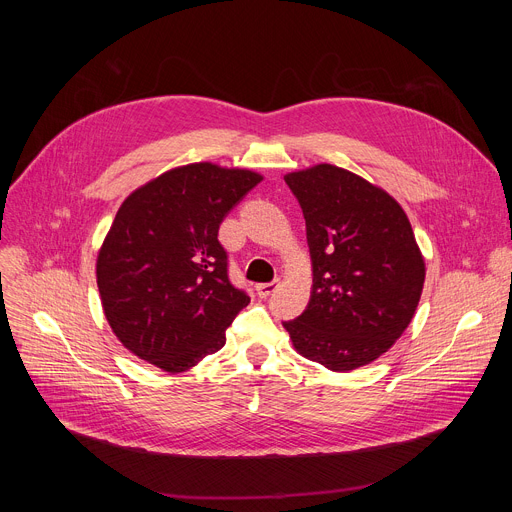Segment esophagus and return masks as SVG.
Instances as JSON below:
<instances>
[{
  "instance_id": "1",
  "label": "esophagus",
  "mask_w": 512,
  "mask_h": 512,
  "mask_svg": "<svg viewBox=\"0 0 512 512\" xmlns=\"http://www.w3.org/2000/svg\"><path fill=\"white\" fill-rule=\"evenodd\" d=\"M277 287H279V279H275L271 283H259L257 285V294H259V298H269Z\"/></svg>"
}]
</instances>
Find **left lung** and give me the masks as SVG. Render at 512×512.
I'll return each mask as SVG.
<instances>
[{
    "mask_svg": "<svg viewBox=\"0 0 512 512\" xmlns=\"http://www.w3.org/2000/svg\"><path fill=\"white\" fill-rule=\"evenodd\" d=\"M296 194L312 257V296L283 322L294 348L348 373L385 354L409 326L425 261L401 204L344 168L318 164L283 176Z\"/></svg>",
    "mask_w": 512,
    "mask_h": 512,
    "instance_id": "left-lung-1",
    "label": "left lung"
}]
</instances>
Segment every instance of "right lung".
<instances>
[{"label": "right lung", "mask_w": 512, "mask_h": 512, "mask_svg": "<svg viewBox=\"0 0 512 512\" xmlns=\"http://www.w3.org/2000/svg\"><path fill=\"white\" fill-rule=\"evenodd\" d=\"M261 180L198 162L123 200L97 255V285L105 318L129 352L176 375L225 346L249 296L229 281L218 227Z\"/></svg>", "instance_id": "right-lung-1"}]
</instances>
